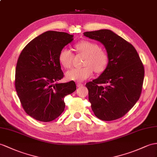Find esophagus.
<instances>
[{
	"mask_svg": "<svg viewBox=\"0 0 157 157\" xmlns=\"http://www.w3.org/2000/svg\"><path fill=\"white\" fill-rule=\"evenodd\" d=\"M84 85L82 83H81V82H77L76 83V86H77L78 87H81V86H82Z\"/></svg>",
	"mask_w": 157,
	"mask_h": 157,
	"instance_id": "esophagus-1",
	"label": "esophagus"
}]
</instances>
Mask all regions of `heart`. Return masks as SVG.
Returning <instances> with one entry per match:
<instances>
[{
	"mask_svg": "<svg viewBox=\"0 0 157 157\" xmlns=\"http://www.w3.org/2000/svg\"><path fill=\"white\" fill-rule=\"evenodd\" d=\"M75 51L79 54L85 55L82 68H75L66 73L67 78L70 81H83L90 78L94 71L97 73L105 71L109 64V56L100 49V47L93 42L82 40L75 45ZM74 54L69 49L63 48L59 54V60L65 68L72 67Z\"/></svg>",
	"mask_w": 157,
	"mask_h": 157,
	"instance_id": "obj_1",
	"label": "heart"
}]
</instances>
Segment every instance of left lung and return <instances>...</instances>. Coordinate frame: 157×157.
I'll return each instance as SVG.
<instances>
[{
  "label": "left lung",
  "mask_w": 157,
  "mask_h": 157,
  "mask_svg": "<svg viewBox=\"0 0 157 157\" xmlns=\"http://www.w3.org/2000/svg\"><path fill=\"white\" fill-rule=\"evenodd\" d=\"M83 34L101 42L109 56L105 71L98 78L86 84L91 109L102 121L123 117L135 105L142 92L144 68L138 52L131 43L110 30Z\"/></svg>",
  "instance_id": "left-lung-1"
}]
</instances>
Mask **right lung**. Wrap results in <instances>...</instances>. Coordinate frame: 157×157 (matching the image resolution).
Listing matches in <instances>:
<instances>
[{
    "instance_id": "add662e5",
    "label": "right lung",
    "mask_w": 157,
    "mask_h": 157,
    "mask_svg": "<svg viewBox=\"0 0 157 157\" xmlns=\"http://www.w3.org/2000/svg\"><path fill=\"white\" fill-rule=\"evenodd\" d=\"M72 40L71 34L49 30L26 44L18 56L15 89L22 108L34 119H56L65 107L64 97L76 90L73 81L55 83L64 76L59 52Z\"/></svg>"
}]
</instances>
